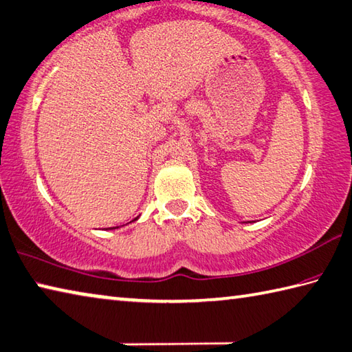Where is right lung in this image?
<instances>
[{"instance_id":"right-lung-1","label":"right lung","mask_w":352,"mask_h":352,"mask_svg":"<svg viewBox=\"0 0 352 352\" xmlns=\"http://www.w3.org/2000/svg\"><path fill=\"white\" fill-rule=\"evenodd\" d=\"M138 219V217H136ZM136 219H135V221H136ZM113 228H119V227H113ZM113 228H110V230H113Z\"/></svg>"}]
</instances>
